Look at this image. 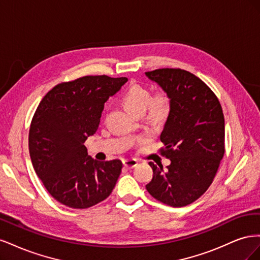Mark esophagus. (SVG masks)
<instances>
[{
	"label": "esophagus",
	"instance_id": "obj_1",
	"mask_svg": "<svg viewBox=\"0 0 260 260\" xmlns=\"http://www.w3.org/2000/svg\"><path fill=\"white\" fill-rule=\"evenodd\" d=\"M138 165V160L136 159H124L123 160V166L127 168H135Z\"/></svg>",
	"mask_w": 260,
	"mask_h": 260
}]
</instances>
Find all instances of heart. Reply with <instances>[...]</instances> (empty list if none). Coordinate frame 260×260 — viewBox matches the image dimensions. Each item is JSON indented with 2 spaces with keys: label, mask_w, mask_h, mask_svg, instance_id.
<instances>
[{
  "label": "heart",
  "mask_w": 260,
  "mask_h": 260,
  "mask_svg": "<svg viewBox=\"0 0 260 260\" xmlns=\"http://www.w3.org/2000/svg\"><path fill=\"white\" fill-rule=\"evenodd\" d=\"M120 103L128 112L144 116L151 123H160L169 117L171 113V98L164 90L151 93L146 86L131 84L122 93Z\"/></svg>",
  "instance_id": "1"
}]
</instances>
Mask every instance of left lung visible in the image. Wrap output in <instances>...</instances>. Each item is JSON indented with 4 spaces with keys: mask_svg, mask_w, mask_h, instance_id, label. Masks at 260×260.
Returning <instances> with one entry per match:
<instances>
[{
    "mask_svg": "<svg viewBox=\"0 0 260 260\" xmlns=\"http://www.w3.org/2000/svg\"><path fill=\"white\" fill-rule=\"evenodd\" d=\"M171 98V113L160 135L164 168L149 161L153 178L146 190L171 207L190 205L214 181L224 155V116L216 94L199 77L180 68L145 73Z\"/></svg>",
    "mask_w": 260,
    "mask_h": 260,
    "instance_id": "1",
    "label": "left lung"
}]
</instances>
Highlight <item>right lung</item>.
Segmentation results:
<instances>
[{"mask_svg":"<svg viewBox=\"0 0 260 260\" xmlns=\"http://www.w3.org/2000/svg\"><path fill=\"white\" fill-rule=\"evenodd\" d=\"M127 81L84 76L55 85L37 107L29 130L30 158L46 190L62 205L89 208L114 190L121 160L93 159L84 142L98 130L105 102Z\"/></svg>","mask_w":260,"mask_h":260,"instance_id":"right-lung-1","label":"right lung"}]
</instances>
